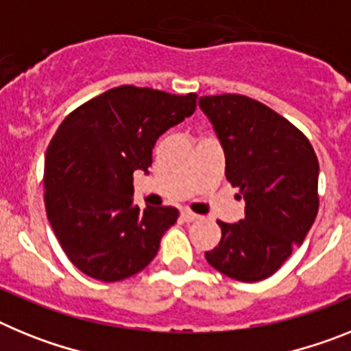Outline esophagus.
<instances>
[{
    "label": "esophagus",
    "instance_id": "34e87169",
    "mask_svg": "<svg viewBox=\"0 0 351 351\" xmlns=\"http://www.w3.org/2000/svg\"><path fill=\"white\" fill-rule=\"evenodd\" d=\"M181 218H182V221L191 223V221H197V219L200 218V216H198V214H195V213H191V210H182Z\"/></svg>",
    "mask_w": 351,
    "mask_h": 351
}]
</instances>
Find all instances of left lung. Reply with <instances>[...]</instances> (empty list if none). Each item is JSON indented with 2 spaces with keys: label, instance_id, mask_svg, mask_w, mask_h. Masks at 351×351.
<instances>
[{
  "label": "left lung",
  "instance_id": "left-lung-1",
  "mask_svg": "<svg viewBox=\"0 0 351 351\" xmlns=\"http://www.w3.org/2000/svg\"><path fill=\"white\" fill-rule=\"evenodd\" d=\"M198 105L223 147L226 179L246 202L244 219L218 221L221 241L206 258L232 280H265L315 223L318 158L300 130L253 98L202 96Z\"/></svg>",
  "mask_w": 351,
  "mask_h": 351
}]
</instances>
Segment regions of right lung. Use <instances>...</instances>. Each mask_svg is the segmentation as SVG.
Here are the masks:
<instances>
[{"label": "right lung", "mask_w": 351, "mask_h": 351, "mask_svg": "<svg viewBox=\"0 0 351 351\" xmlns=\"http://www.w3.org/2000/svg\"><path fill=\"white\" fill-rule=\"evenodd\" d=\"M197 95L135 86L108 89L68 114L45 154V209L70 262L114 283L147 267L178 221L176 207L133 204V172L149 173L153 147L190 117Z\"/></svg>", "instance_id": "right-lung-1"}]
</instances>
